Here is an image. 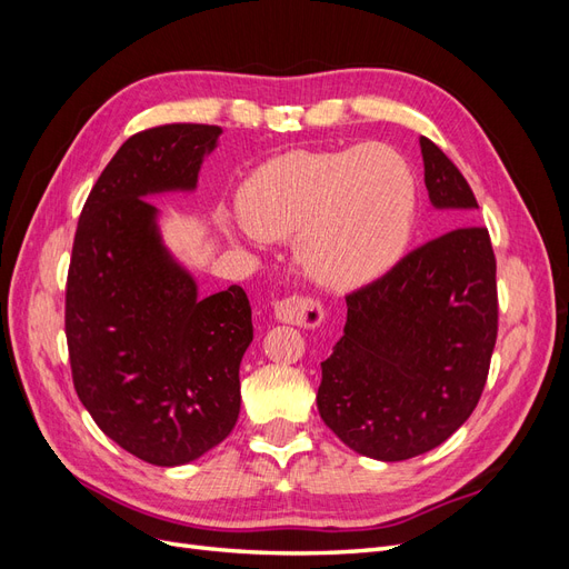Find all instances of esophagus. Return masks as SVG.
<instances>
[{"instance_id": "esophagus-1", "label": "esophagus", "mask_w": 569, "mask_h": 569, "mask_svg": "<svg viewBox=\"0 0 569 569\" xmlns=\"http://www.w3.org/2000/svg\"><path fill=\"white\" fill-rule=\"evenodd\" d=\"M272 316L287 325L318 327L325 318V308L311 297H287L272 306Z\"/></svg>"}]
</instances>
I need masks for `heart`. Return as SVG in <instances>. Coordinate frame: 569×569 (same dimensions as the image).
Here are the masks:
<instances>
[{
  "instance_id": "obj_1",
  "label": "heart",
  "mask_w": 569,
  "mask_h": 569,
  "mask_svg": "<svg viewBox=\"0 0 569 569\" xmlns=\"http://www.w3.org/2000/svg\"><path fill=\"white\" fill-rule=\"evenodd\" d=\"M244 220L232 239L297 234L308 278L347 289L387 272L406 253L418 216V182L387 144L341 151H289L261 166L242 187Z\"/></svg>"
}]
</instances>
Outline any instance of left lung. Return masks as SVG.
I'll use <instances>...</instances> for the list:
<instances>
[{"mask_svg": "<svg viewBox=\"0 0 569 569\" xmlns=\"http://www.w3.org/2000/svg\"><path fill=\"white\" fill-rule=\"evenodd\" d=\"M435 209L470 222L468 180L420 137ZM498 332L496 256L489 230L460 226L403 256L347 297V325L322 360V422L360 456L408 460L437 449L472 416Z\"/></svg>", "mask_w": 569, "mask_h": 569, "instance_id": "8db88e82", "label": "left lung"}]
</instances>
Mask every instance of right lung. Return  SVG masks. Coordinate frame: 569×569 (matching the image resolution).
Masks as SVG:
<instances>
[{
    "mask_svg": "<svg viewBox=\"0 0 569 569\" xmlns=\"http://www.w3.org/2000/svg\"><path fill=\"white\" fill-rule=\"evenodd\" d=\"M220 132L173 123L132 134L82 206L68 268L78 399L120 449L161 468L192 462L232 432L239 363L253 339L247 291L232 284L201 299L147 201L197 189Z\"/></svg>",
    "mask_w": 569,
    "mask_h": 569,
    "instance_id": "right-lung-1",
    "label": "right lung"
}]
</instances>
